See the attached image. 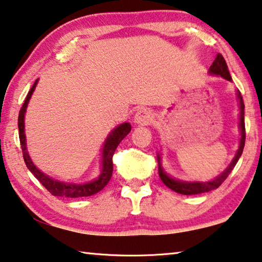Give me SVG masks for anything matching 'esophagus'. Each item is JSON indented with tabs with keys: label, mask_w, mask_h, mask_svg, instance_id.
<instances>
[{
	"label": "esophagus",
	"mask_w": 262,
	"mask_h": 262,
	"mask_svg": "<svg viewBox=\"0 0 262 262\" xmlns=\"http://www.w3.org/2000/svg\"><path fill=\"white\" fill-rule=\"evenodd\" d=\"M135 122L140 124H149L153 121V113L149 109L142 108L135 114Z\"/></svg>",
	"instance_id": "34e87169"
}]
</instances>
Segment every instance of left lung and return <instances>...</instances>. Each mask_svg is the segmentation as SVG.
Listing matches in <instances>:
<instances>
[{"instance_id": "1", "label": "left lung", "mask_w": 262, "mask_h": 262, "mask_svg": "<svg viewBox=\"0 0 262 262\" xmlns=\"http://www.w3.org/2000/svg\"><path fill=\"white\" fill-rule=\"evenodd\" d=\"M209 73L214 74V75H220L224 77V79L232 81L231 74L228 72V67L227 63H226L224 56L221 54H217L215 60H214L213 64L210 66L209 68ZM237 96H239L240 100V128H241V140H240V147L237 149V153L235 155V158L233 159V161L231 162V165L228 166V168L226 169L224 173H222L220 177H217L216 179H214L213 181L209 182H186V181H179L175 180V179H171L168 177L163 170L161 162H160V156H158V168H159V177L161 179V181L165 183V185L170 188L174 192H177L179 194H183V195H194V194H201V193H206L209 192V190L216 189L219 186L224 182L231 171L233 170L234 167H235L237 160L240 159L241 154H243L244 147H245V141H246V130H245V104H244V100L243 96H241L240 92H237Z\"/></svg>"}]
</instances>
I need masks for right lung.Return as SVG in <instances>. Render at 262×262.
Here are the masks:
<instances>
[{
  "instance_id": "obj_1",
  "label": "right lung",
  "mask_w": 262,
  "mask_h": 262,
  "mask_svg": "<svg viewBox=\"0 0 262 262\" xmlns=\"http://www.w3.org/2000/svg\"><path fill=\"white\" fill-rule=\"evenodd\" d=\"M37 84V80L34 82L33 87L27 95L25 102H23L21 111L18 113V135H19V142H21L22 154L23 159L28 169L33 173L35 178L40 181L42 185L46 187L48 192L54 195V196H64V198H82V196H91L96 193H99L101 189H103L109 182L113 174V155H114L116 148L120 144V142L127 136L128 133L130 132L132 127L129 123L124 122L116 127L111 134L108 135L106 142L103 144L102 149V169H101L100 177L92 182L82 183V185H74V183H64L61 181H56L54 179L49 178L48 175L42 173L38 170L35 165L31 161L30 156L27 151L26 147V134H25V113L26 108L28 106V102L30 100L31 95L35 87Z\"/></svg>"
}]
</instances>
